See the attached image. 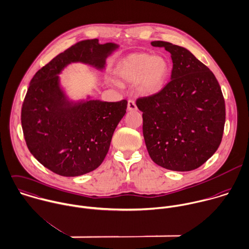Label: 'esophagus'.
<instances>
[{
	"label": "esophagus",
	"mask_w": 249,
	"mask_h": 249,
	"mask_svg": "<svg viewBox=\"0 0 249 249\" xmlns=\"http://www.w3.org/2000/svg\"><path fill=\"white\" fill-rule=\"evenodd\" d=\"M127 110L128 111H136L137 110V106L134 100H128L127 102Z\"/></svg>",
	"instance_id": "1"
}]
</instances>
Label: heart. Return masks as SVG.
<instances>
[{
  "label": "heart",
  "instance_id": "obj_1",
  "mask_svg": "<svg viewBox=\"0 0 249 249\" xmlns=\"http://www.w3.org/2000/svg\"><path fill=\"white\" fill-rule=\"evenodd\" d=\"M170 73V65L162 56L148 53H132L121 59L115 67L113 84L137 86L143 95L158 93Z\"/></svg>",
  "mask_w": 249,
  "mask_h": 249
}]
</instances>
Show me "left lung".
Instances as JSON below:
<instances>
[{
	"mask_svg": "<svg viewBox=\"0 0 249 249\" xmlns=\"http://www.w3.org/2000/svg\"><path fill=\"white\" fill-rule=\"evenodd\" d=\"M171 54V81L158 93L139 98L143 134L155 163L186 172L204 164L218 149L225 124V102L214 74L189 50L153 41Z\"/></svg>",
	"mask_w": 249,
	"mask_h": 249,
	"instance_id": "1",
	"label": "left lung"
}]
</instances>
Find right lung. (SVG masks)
I'll use <instances>...</instances> for the list:
<instances>
[{"instance_id": "obj_1", "label": "right lung", "mask_w": 249, "mask_h": 249, "mask_svg": "<svg viewBox=\"0 0 249 249\" xmlns=\"http://www.w3.org/2000/svg\"><path fill=\"white\" fill-rule=\"evenodd\" d=\"M120 45L80 41L56 56L31 80L21 123L31 154L44 167L64 177L95 170L104 160L113 133L126 112L127 101L107 102L90 94L74 99L61 83L63 71L80 63L103 71L106 59Z\"/></svg>"}]
</instances>
